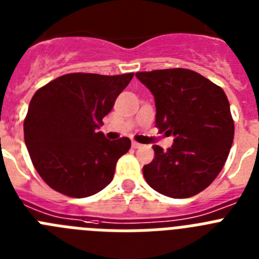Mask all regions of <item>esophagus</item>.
Listing matches in <instances>:
<instances>
[{
  "mask_svg": "<svg viewBox=\"0 0 259 259\" xmlns=\"http://www.w3.org/2000/svg\"><path fill=\"white\" fill-rule=\"evenodd\" d=\"M141 144L140 143H136V141H132V148H134V149H139V148H141Z\"/></svg>",
  "mask_w": 259,
  "mask_h": 259,
  "instance_id": "obj_1",
  "label": "esophagus"
}]
</instances>
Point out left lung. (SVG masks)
<instances>
[{"label":"left lung","instance_id":"left-lung-1","mask_svg":"<svg viewBox=\"0 0 259 259\" xmlns=\"http://www.w3.org/2000/svg\"><path fill=\"white\" fill-rule=\"evenodd\" d=\"M155 101V127L172 135L163 150L144 166L146 183L158 193L187 198L207 188L218 176L233 141L235 125L223 89L187 68L137 72Z\"/></svg>","mask_w":259,"mask_h":259}]
</instances>
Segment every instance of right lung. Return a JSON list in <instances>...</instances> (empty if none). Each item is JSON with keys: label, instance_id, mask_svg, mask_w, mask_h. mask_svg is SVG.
<instances>
[{"label": "right lung", "instance_id": "add662e5", "mask_svg": "<svg viewBox=\"0 0 259 259\" xmlns=\"http://www.w3.org/2000/svg\"><path fill=\"white\" fill-rule=\"evenodd\" d=\"M134 74L75 72L52 80L33 95L24 119V141L38 175L50 188L83 198L109 185L116 162L131 148L107 140L98 128Z\"/></svg>", "mask_w": 259, "mask_h": 259}]
</instances>
